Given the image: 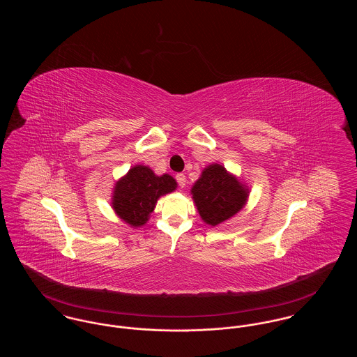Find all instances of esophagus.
I'll list each match as a JSON object with an SVG mask.
<instances>
[{"label":"esophagus","mask_w":357,"mask_h":357,"mask_svg":"<svg viewBox=\"0 0 357 357\" xmlns=\"http://www.w3.org/2000/svg\"><path fill=\"white\" fill-rule=\"evenodd\" d=\"M175 178H176V182H178V185H179V186L182 187V188H183V187L186 186V175H185V174H176V176H175Z\"/></svg>","instance_id":"obj_1"}]
</instances>
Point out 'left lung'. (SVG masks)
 Returning a JSON list of instances; mask_svg holds the SVG:
<instances>
[{
  "instance_id": "left-lung-1",
  "label": "left lung",
  "mask_w": 357,
  "mask_h": 357,
  "mask_svg": "<svg viewBox=\"0 0 357 357\" xmlns=\"http://www.w3.org/2000/svg\"><path fill=\"white\" fill-rule=\"evenodd\" d=\"M191 194L204 222L217 226L242 210L249 197V188L222 165L213 163L202 171Z\"/></svg>"
}]
</instances>
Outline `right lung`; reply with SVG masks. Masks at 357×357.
<instances>
[{
  "label": "right lung",
  "instance_id": "right-lung-1",
  "mask_svg": "<svg viewBox=\"0 0 357 357\" xmlns=\"http://www.w3.org/2000/svg\"><path fill=\"white\" fill-rule=\"evenodd\" d=\"M175 188L176 182L169 174L158 176L150 167L137 165L116 182L111 204L123 221L140 227L149 221L158 199Z\"/></svg>",
  "mask_w": 357,
  "mask_h": 357
}]
</instances>
